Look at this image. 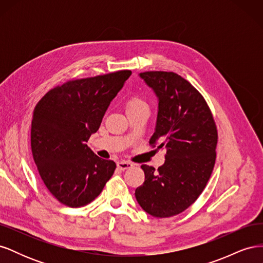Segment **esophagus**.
Returning a JSON list of instances; mask_svg holds the SVG:
<instances>
[{"instance_id":"34e87169","label":"esophagus","mask_w":263,"mask_h":263,"mask_svg":"<svg viewBox=\"0 0 263 263\" xmlns=\"http://www.w3.org/2000/svg\"><path fill=\"white\" fill-rule=\"evenodd\" d=\"M134 164L132 162H128V161H119L117 162V168L119 170H127V169H130L133 168Z\"/></svg>"}]
</instances>
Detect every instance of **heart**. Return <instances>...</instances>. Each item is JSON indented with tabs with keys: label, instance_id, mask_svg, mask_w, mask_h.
I'll use <instances>...</instances> for the list:
<instances>
[{
	"label": "heart",
	"instance_id": "obj_1",
	"mask_svg": "<svg viewBox=\"0 0 263 263\" xmlns=\"http://www.w3.org/2000/svg\"><path fill=\"white\" fill-rule=\"evenodd\" d=\"M139 108H148L147 103L141 98L137 97V95H134V97H130L128 100H127L126 102L127 110H134V109H139Z\"/></svg>",
	"mask_w": 263,
	"mask_h": 263
}]
</instances>
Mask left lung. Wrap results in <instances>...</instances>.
<instances>
[{"label": "left lung", "instance_id": "8db88e82", "mask_svg": "<svg viewBox=\"0 0 263 263\" xmlns=\"http://www.w3.org/2000/svg\"><path fill=\"white\" fill-rule=\"evenodd\" d=\"M139 76L159 100L149 144L166 154L158 170L141 165L145 182L135 196L151 216L171 217L190 208L208 184L216 160L217 127L203 95L184 78L165 71Z\"/></svg>", "mask_w": 263, "mask_h": 263}]
</instances>
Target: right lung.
Masks as SVG:
<instances>
[{"mask_svg":"<svg viewBox=\"0 0 263 263\" xmlns=\"http://www.w3.org/2000/svg\"><path fill=\"white\" fill-rule=\"evenodd\" d=\"M130 74L121 70L70 80L47 92L35 106L31 153L44 184L63 205L91 203L113 176L116 163L98 157L86 142Z\"/></svg>","mask_w":263,"mask_h":263,"instance_id":"1","label":"right lung"}]
</instances>
